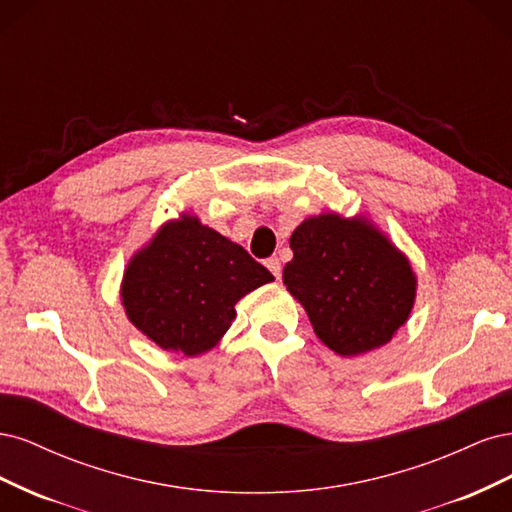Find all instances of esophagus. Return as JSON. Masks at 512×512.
Here are the masks:
<instances>
[{
    "mask_svg": "<svg viewBox=\"0 0 512 512\" xmlns=\"http://www.w3.org/2000/svg\"><path fill=\"white\" fill-rule=\"evenodd\" d=\"M265 265H267V269L275 275V280H280V277H282V262H280V258L271 256V258L265 260Z\"/></svg>",
    "mask_w": 512,
    "mask_h": 512,
    "instance_id": "34e87169",
    "label": "esophagus"
}]
</instances>
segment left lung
<instances>
[{
  "label": "left lung",
  "instance_id": "1",
  "mask_svg": "<svg viewBox=\"0 0 512 512\" xmlns=\"http://www.w3.org/2000/svg\"><path fill=\"white\" fill-rule=\"evenodd\" d=\"M284 284L324 346L356 356L389 344L416 297L408 258L367 218L322 213L290 237Z\"/></svg>",
  "mask_w": 512,
  "mask_h": 512
}]
</instances>
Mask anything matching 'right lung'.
<instances>
[{
  "label": "right lung",
  "instance_id": "add662e5",
  "mask_svg": "<svg viewBox=\"0 0 512 512\" xmlns=\"http://www.w3.org/2000/svg\"><path fill=\"white\" fill-rule=\"evenodd\" d=\"M273 275L241 245L183 213L128 262L121 303L162 350L198 356L230 329L235 305Z\"/></svg>",
  "mask_w": 512,
  "mask_h": 512
}]
</instances>
